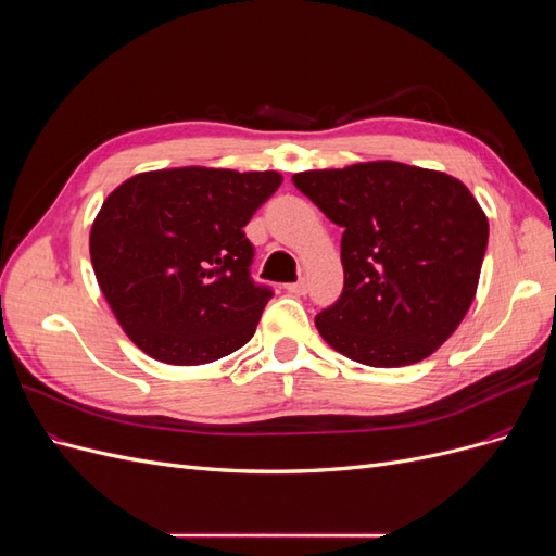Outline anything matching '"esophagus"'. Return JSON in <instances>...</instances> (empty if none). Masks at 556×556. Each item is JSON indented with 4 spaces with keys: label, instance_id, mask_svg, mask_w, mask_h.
I'll return each instance as SVG.
<instances>
[{
    "label": "esophagus",
    "instance_id": "esophagus-1",
    "mask_svg": "<svg viewBox=\"0 0 556 556\" xmlns=\"http://www.w3.org/2000/svg\"><path fill=\"white\" fill-rule=\"evenodd\" d=\"M285 290L288 292H292V294H306V290H308V285H306V280L301 278V280H296V282H290V285H285Z\"/></svg>",
    "mask_w": 556,
    "mask_h": 556
}]
</instances>
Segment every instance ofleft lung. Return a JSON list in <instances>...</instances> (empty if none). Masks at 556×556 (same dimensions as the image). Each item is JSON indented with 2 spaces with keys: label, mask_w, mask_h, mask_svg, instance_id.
I'll return each mask as SVG.
<instances>
[{
  "label": "left lung",
  "mask_w": 556,
  "mask_h": 556,
  "mask_svg": "<svg viewBox=\"0 0 556 556\" xmlns=\"http://www.w3.org/2000/svg\"><path fill=\"white\" fill-rule=\"evenodd\" d=\"M292 180L343 227V292L315 315L319 336L352 362L378 368L439 350L473 304L490 239L466 185L387 160Z\"/></svg>",
  "instance_id": "left-lung-1"
}]
</instances>
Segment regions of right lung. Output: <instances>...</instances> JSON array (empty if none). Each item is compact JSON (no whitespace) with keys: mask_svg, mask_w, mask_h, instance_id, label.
I'll use <instances>...</instances> for the list:
<instances>
[{"mask_svg":"<svg viewBox=\"0 0 556 556\" xmlns=\"http://www.w3.org/2000/svg\"><path fill=\"white\" fill-rule=\"evenodd\" d=\"M280 182L276 172L182 166L131 176L106 197L90 257L134 345L197 366L252 339L274 292L250 278L255 248L243 227Z\"/></svg>","mask_w":556,"mask_h":556,"instance_id":"1","label":"right lung"}]
</instances>
